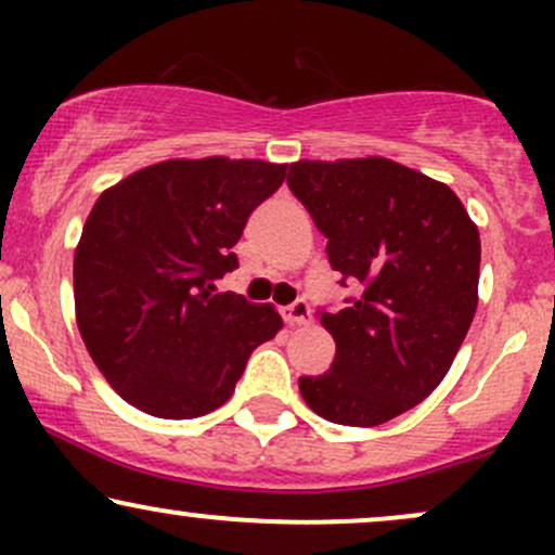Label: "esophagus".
Listing matches in <instances>:
<instances>
[{"label":"esophagus","mask_w":555,"mask_h":555,"mask_svg":"<svg viewBox=\"0 0 555 555\" xmlns=\"http://www.w3.org/2000/svg\"><path fill=\"white\" fill-rule=\"evenodd\" d=\"M284 321L289 326H308L313 321V313H310V305L305 299H297V302L286 305L284 308Z\"/></svg>","instance_id":"1"}]
</instances>
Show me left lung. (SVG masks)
<instances>
[{"instance_id":"1","label":"left lung","mask_w":555,"mask_h":555,"mask_svg":"<svg viewBox=\"0 0 555 555\" xmlns=\"http://www.w3.org/2000/svg\"><path fill=\"white\" fill-rule=\"evenodd\" d=\"M289 190L328 237L331 269L358 286L321 313L336 358L302 375L315 415L373 428L443 380L477 310L480 232L449 184L384 156L295 162Z\"/></svg>"}]
</instances>
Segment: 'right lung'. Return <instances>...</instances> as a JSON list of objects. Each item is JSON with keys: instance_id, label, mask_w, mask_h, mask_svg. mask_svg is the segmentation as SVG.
<instances>
[{"instance_id": "obj_1", "label": "right lung", "mask_w": 555, "mask_h": 555, "mask_svg": "<svg viewBox=\"0 0 555 555\" xmlns=\"http://www.w3.org/2000/svg\"><path fill=\"white\" fill-rule=\"evenodd\" d=\"M284 177L286 164L258 158H169L112 184L88 214L75 318L101 375L145 415L214 412L284 326L273 305L214 284L237 269L247 216Z\"/></svg>"}]
</instances>
